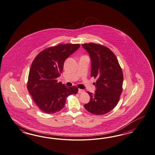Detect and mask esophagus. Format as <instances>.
Instances as JSON below:
<instances>
[{"label":"esophagus","instance_id":"obj_1","mask_svg":"<svg viewBox=\"0 0 155 155\" xmlns=\"http://www.w3.org/2000/svg\"><path fill=\"white\" fill-rule=\"evenodd\" d=\"M85 92V91H84V90H83V89H79V91H78V93H84Z\"/></svg>","mask_w":155,"mask_h":155}]
</instances>
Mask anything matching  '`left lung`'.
Here are the masks:
<instances>
[{"mask_svg": "<svg viewBox=\"0 0 155 155\" xmlns=\"http://www.w3.org/2000/svg\"><path fill=\"white\" fill-rule=\"evenodd\" d=\"M91 59V76L97 79L94 94L84 106L90 113L104 115L117 104L123 91V73L118 60L109 48L95 43L82 44Z\"/></svg>", "mask_w": 155, "mask_h": 155, "instance_id": "1", "label": "left lung"}]
</instances>
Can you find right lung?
I'll list each match as a JSON object with an SVG mask.
<instances>
[{"label": "right lung", "instance_id": "right-lung-1", "mask_svg": "<svg viewBox=\"0 0 155 155\" xmlns=\"http://www.w3.org/2000/svg\"><path fill=\"white\" fill-rule=\"evenodd\" d=\"M79 44H59L44 49L33 61L28 81V89L41 111L54 114L64 108L68 95L76 94L78 88L68 87L57 82L65 60L80 47Z\"/></svg>", "mask_w": 155, "mask_h": 155}]
</instances>
